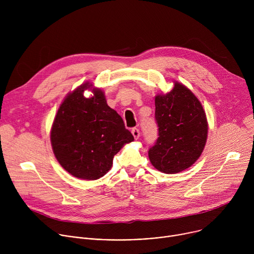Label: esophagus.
I'll list each match as a JSON object with an SVG mask.
<instances>
[{
  "instance_id": "1",
  "label": "esophagus",
  "mask_w": 254,
  "mask_h": 254,
  "mask_svg": "<svg viewBox=\"0 0 254 254\" xmlns=\"http://www.w3.org/2000/svg\"><path fill=\"white\" fill-rule=\"evenodd\" d=\"M131 133H132V135H133V137H134L135 139H137V138L139 137V129H138L137 127H133V128L131 129Z\"/></svg>"
}]
</instances>
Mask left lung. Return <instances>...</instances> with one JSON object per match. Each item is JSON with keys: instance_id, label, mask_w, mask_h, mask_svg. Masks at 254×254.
Instances as JSON below:
<instances>
[{"instance_id": "1", "label": "left lung", "mask_w": 254, "mask_h": 254, "mask_svg": "<svg viewBox=\"0 0 254 254\" xmlns=\"http://www.w3.org/2000/svg\"><path fill=\"white\" fill-rule=\"evenodd\" d=\"M155 104L159 137L149 150V159L163 173L182 172L199 159L205 148V111L194 93L178 81L170 92L158 94Z\"/></svg>"}]
</instances>
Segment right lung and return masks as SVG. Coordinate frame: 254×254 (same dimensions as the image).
<instances>
[{
	"label": "right lung",
	"mask_w": 254,
	"mask_h": 254,
	"mask_svg": "<svg viewBox=\"0 0 254 254\" xmlns=\"http://www.w3.org/2000/svg\"><path fill=\"white\" fill-rule=\"evenodd\" d=\"M86 89L93 91L91 98L84 96ZM50 139L65 171L79 179L97 180L111 170L114 157L133 136L122 117L107 105L104 92L85 82L60 104Z\"/></svg>",
	"instance_id": "add662e5"
}]
</instances>
